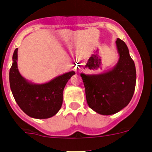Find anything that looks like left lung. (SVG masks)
Instances as JSON below:
<instances>
[{
    "label": "left lung",
    "instance_id": "8db88e82",
    "mask_svg": "<svg viewBox=\"0 0 152 152\" xmlns=\"http://www.w3.org/2000/svg\"><path fill=\"white\" fill-rule=\"evenodd\" d=\"M119 59L113 68L99 74L81 73L89 107L97 113L110 115L126 107L134 94L136 69L125 42L116 40Z\"/></svg>",
    "mask_w": 152,
    "mask_h": 152
}]
</instances>
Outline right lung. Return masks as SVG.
<instances>
[{
    "label": "right lung",
    "mask_w": 152,
    "mask_h": 152,
    "mask_svg": "<svg viewBox=\"0 0 152 152\" xmlns=\"http://www.w3.org/2000/svg\"><path fill=\"white\" fill-rule=\"evenodd\" d=\"M18 48L14 51L10 70L12 93L20 108L34 118L45 119L55 115L63 101V90L74 71L64 73L44 84H34L23 77L18 68Z\"/></svg>",
    "instance_id": "1"
}]
</instances>
